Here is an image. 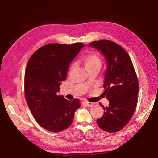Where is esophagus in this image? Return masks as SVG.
Segmentation results:
<instances>
[{
  "label": "esophagus",
  "mask_w": 158,
  "mask_h": 158,
  "mask_svg": "<svg viewBox=\"0 0 158 158\" xmlns=\"http://www.w3.org/2000/svg\"><path fill=\"white\" fill-rule=\"evenodd\" d=\"M84 103L87 105V106H88V107H91L94 105L93 102H88V101H85Z\"/></svg>",
  "instance_id": "34e87169"
}]
</instances>
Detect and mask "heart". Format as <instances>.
Listing matches in <instances>:
<instances>
[{
  "label": "heart",
  "instance_id": "obj_1",
  "mask_svg": "<svg viewBox=\"0 0 158 158\" xmlns=\"http://www.w3.org/2000/svg\"><path fill=\"white\" fill-rule=\"evenodd\" d=\"M82 61L86 70L94 68L100 69L101 66V60L96 53H91L86 55Z\"/></svg>",
  "mask_w": 158,
  "mask_h": 158
}]
</instances>
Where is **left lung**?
I'll use <instances>...</instances> for the list:
<instances>
[{"mask_svg":"<svg viewBox=\"0 0 158 158\" xmlns=\"http://www.w3.org/2000/svg\"><path fill=\"white\" fill-rule=\"evenodd\" d=\"M89 45L102 53L106 64L103 93L109 104L106 107L100 104L104 115L97 124L107 132H118L129 122L136 106L139 81L135 68L127 53L115 43L101 40Z\"/></svg>","mask_w":158,"mask_h":158,"instance_id":"obj_1","label":"left lung"}]
</instances>
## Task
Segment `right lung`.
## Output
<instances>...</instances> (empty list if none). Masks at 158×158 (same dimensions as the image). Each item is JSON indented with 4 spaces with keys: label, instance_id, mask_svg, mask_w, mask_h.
Returning <instances> with one entry per match:
<instances>
[{
    "label": "right lung",
    "instance_id": "add662e5",
    "mask_svg": "<svg viewBox=\"0 0 158 158\" xmlns=\"http://www.w3.org/2000/svg\"><path fill=\"white\" fill-rule=\"evenodd\" d=\"M85 45L50 43L33 53L25 70L24 91L28 106L40 126L58 132L71 125L79 100L57 95L66 78L70 64Z\"/></svg>",
    "mask_w": 158,
    "mask_h": 158
}]
</instances>
